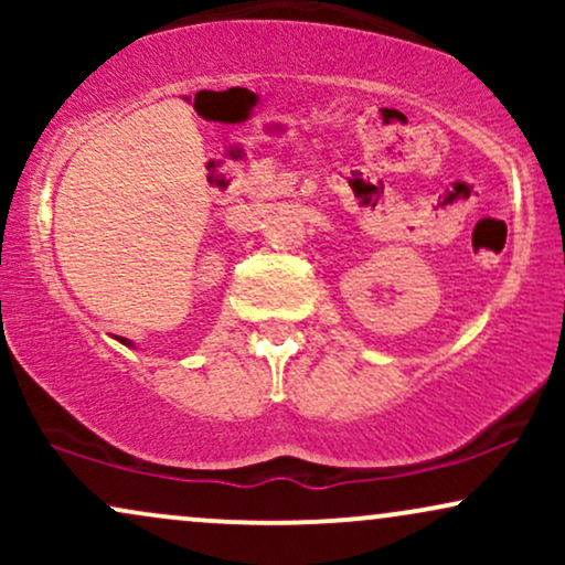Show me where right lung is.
Listing matches in <instances>:
<instances>
[{
	"instance_id": "1",
	"label": "right lung",
	"mask_w": 565,
	"mask_h": 565,
	"mask_svg": "<svg viewBox=\"0 0 565 565\" xmlns=\"http://www.w3.org/2000/svg\"><path fill=\"white\" fill-rule=\"evenodd\" d=\"M121 342H125V345H132V342H129V340H121Z\"/></svg>"
}]
</instances>
